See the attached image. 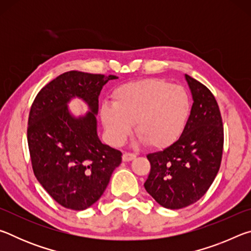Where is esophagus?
I'll return each instance as SVG.
<instances>
[{"label": "esophagus", "mask_w": 251, "mask_h": 251, "mask_svg": "<svg viewBox=\"0 0 251 251\" xmlns=\"http://www.w3.org/2000/svg\"><path fill=\"white\" fill-rule=\"evenodd\" d=\"M135 158H136V155L131 154V152H125V154H123V160L124 161H130Z\"/></svg>", "instance_id": "esophagus-1"}]
</instances>
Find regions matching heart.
I'll return each instance as SVG.
<instances>
[{
    "label": "heart",
    "instance_id": "1",
    "mask_svg": "<svg viewBox=\"0 0 251 251\" xmlns=\"http://www.w3.org/2000/svg\"><path fill=\"white\" fill-rule=\"evenodd\" d=\"M112 99L113 105H100V117L114 146L125 143L135 124L141 142L156 150L166 148L182 133L190 110L184 88L158 78L123 84Z\"/></svg>",
    "mask_w": 251,
    "mask_h": 251
}]
</instances>
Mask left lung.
Wrapping results in <instances>:
<instances>
[{"mask_svg":"<svg viewBox=\"0 0 251 251\" xmlns=\"http://www.w3.org/2000/svg\"><path fill=\"white\" fill-rule=\"evenodd\" d=\"M185 79L193 97L185 128L171 146L147 155L151 173L144 187L168 209H180L199 201L222 163L224 127L217 101L205 85L187 74Z\"/></svg>","mask_w":251,"mask_h":251,"instance_id":"8db88e82","label":"left lung"}]
</instances>
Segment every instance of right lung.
Instances as JSON below:
<instances>
[{
	"mask_svg": "<svg viewBox=\"0 0 251 251\" xmlns=\"http://www.w3.org/2000/svg\"><path fill=\"white\" fill-rule=\"evenodd\" d=\"M116 76L71 71L42 88L28 116L27 143L36 179L55 201L84 210L100 198L122 152L100 142L97 134L99 96ZM79 98L88 106L76 117L69 101Z\"/></svg>",
	"mask_w": 251,
	"mask_h": 251,
	"instance_id": "obj_1",
	"label": "right lung"
}]
</instances>
